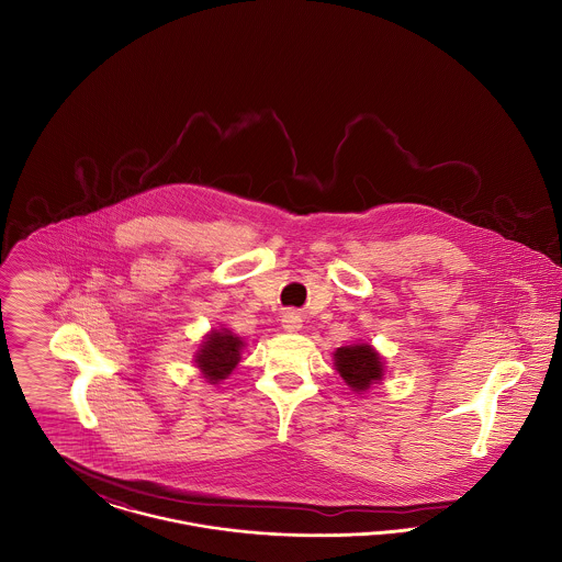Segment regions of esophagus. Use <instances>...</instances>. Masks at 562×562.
<instances>
[{"mask_svg": "<svg viewBox=\"0 0 562 562\" xmlns=\"http://www.w3.org/2000/svg\"><path fill=\"white\" fill-rule=\"evenodd\" d=\"M301 316L293 312V310H289V312H284V316H282V328L286 330V333H296L299 328H301Z\"/></svg>", "mask_w": 562, "mask_h": 562, "instance_id": "esophagus-1", "label": "esophagus"}]
</instances>
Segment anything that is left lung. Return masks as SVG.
Here are the masks:
<instances>
[{
	"label": "left lung",
	"instance_id": "8db88e82",
	"mask_svg": "<svg viewBox=\"0 0 562 562\" xmlns=\"http://www.w3.org/2000/svg\"><path fill=\"white\" fill-rule=\"evenodd\" d=\"M335 367L351 392H367L371 385L383 379V360L369 344L337 348Z\"/></svg>",
	"mask_w": 562,
	"mask_h": 562
}]
</instances>
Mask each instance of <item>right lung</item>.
Returning a JSON list of instances; mask_svg holds the SVG:
<instances>
[{"mask_svg":"<svg viewBox=\"0 0 562 562\" xmlns=\"http://www.w3.org/2000/svg\"><path fill=\"white\" fill-rule=\"evenodd\" d=\"M244 341L232 330H211L195 353V364L209 383H218L238 367Z\"/></svg>","mask_w":562,"mask_h":562,"instance_id":"1","label":"right lung"}]
</instances>
